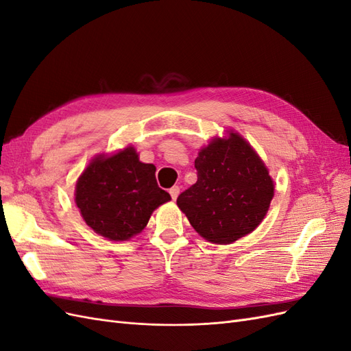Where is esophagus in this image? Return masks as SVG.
<instances>
[{"label": "esophagus", "mask_w": 351, "mask_h": 351, "mask_svg": "<svg viewBox=\"0 0 351 351\" xmlns=\"http://www.w3.org/2000/svg\"><path fill=\"white\" fill-rule=\"evenodd\" d=\"M178 193H180V187L178 186H173L171 189H169V195H171L173 200H176L178 197Z\"/></svg>", "instance_id": "1"}]
</instances>
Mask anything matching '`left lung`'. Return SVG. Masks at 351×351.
Returning <instances> with one entry per match:
<instances>
[{
    "instance_id": "obj_1",
    "label": "left lung",
    "mask_w": 351,
    "mask_h": 351,
    "mask_svg": "<svg viewBox=\"0 0 351 351\" xmlns=\"http://www.w3.org/2000/svg\"><path fill=\"white\" fill-rule=\"evenodd\" d=\"M195 168L197 182L177 197V205L202 237L228 244L261 224L274 197V183L240 134L212 141L199 152Z\"/></svg>"
}]
</instances>
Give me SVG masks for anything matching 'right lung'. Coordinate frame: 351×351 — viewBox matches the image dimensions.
Here are the masks:
<instances>
[{"label":"right lung","mask_w":351,"mask_h":351,"mask_svg":"<svg viewBox=\"0 0 351 351\" xmlns=\"http://www.w3.org/2000/svg\"><path fill=\"white\" fill-rule=\"evenodd\" d=\"M155 171V165L139 161L132 146L95 158L76 184V205L86 224L115 241L141 232L152 212L171 200L158 186Z\"/></svg>","instance_id":"right-lung-1"}]
</instances>
